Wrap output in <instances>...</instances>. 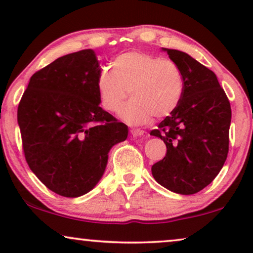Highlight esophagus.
I'll list each match as a JSON object with an SVG mask.
<instances>
[{
    "instance_id": "34e87169",
    "label": "esophagus",
    "mask_w": 253,
    "mask_h": 253,
    "mask_svg": "<svg viewBox=\"0 0 253 253\" xmlns=\"http://www.w3.org/2000/svg\"><path fill=\"white\" fill-rule=\"evenodd\" d=\"M130 133L132 134L133 137H140V136H144L145 131L144 130H140V129H131L130 130Z\"/></svg>"
}]
</instances>
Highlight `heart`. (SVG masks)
I'll list each match as a JSON object with an SVG mask.
<instances>
[{
  "label": "heart",
  "instance_id": "heart-1",
  "mask_svg": "<svg viewBox=\"0 0 253 253\" xmlns=\"http://www.w3.org/2000/svg\"><path fill=\"white\" fill-rule=\"evenodd\" d=\"M114 69L103 68L96 79L103 108L117 112L124 99L132 96L120 110L121 119L132 126L162 119L174 112L184 93V77L174 61L140 51L121 54Z\"/></svg>",
  "mask_w": 253,
  "mask_h": 253
}]
</instances>
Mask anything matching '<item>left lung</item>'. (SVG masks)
<instances>
[{
    "label": "left lung",
    "instance_id": "8db88e82",
    "mask_svg": "<svg viewBox=\"0 0 253 253\" xmlns=\"http://www.w3.org/2000/svg\"><path fill=\"white\" fill-rule=\"evenodd\" d=\"M162 50L182 70L184 93L177 108L151 131L167 146L152 175L172 192L193 195L216 177L226 161L230 103L212 70L183 51Z\"/></svg>",
    "mask_w": 253,
    "mask_h": 253
}]
</instances>
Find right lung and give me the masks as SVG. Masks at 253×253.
<instances>
[{
	"mask_svg": "<svg viewBox=\"0 0 253 253\" xmlns=\"http://www.w3.org/2000/svg\"><path fill=\"white\" fill-rule=\"evenodd\" d=\"M94 50L64 55L30 79L17 112L27 165L57 195L76 198L94 188L108 153L127 126L100 107Z\"/></svg>",
	"mask_w": 253,
	"mask_h": 253,
	"instance_id": "add662e5",
	"label": "right lung"
}]
</instances>
